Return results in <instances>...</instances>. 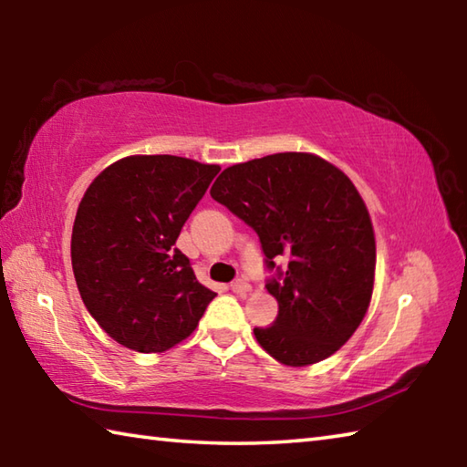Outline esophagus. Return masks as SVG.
I'll return each mask as SVG.
<instances>
[{"label": "esophagus", "mask_w": 467, "mask_h": 467, "mask_svg": "<svg viewBox=\"0 0 467 467\" xmlns=\"http://www.w3.org/2000/svg\"><path fill=\"white\" fill-rule=\"evenodd\" d=\"M231 290L236 292V295H247L251 290V284L247 280H234L231 282Z\"/></svg>", "instance_id": "1"}]
</instances>
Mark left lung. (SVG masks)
<instances>
[{
    "label": "left lung",
    "mask_w": 467,
    "mask_h": 467,
    "mask_svg": "<svg viewBox=\"0 0 467 467\" xmlns=\"http://www.w3.org/2000/svg\"><path fill=\"white\" fill-rule=\"evenodd\" d=\"M210 195L257 233L274 272L265 288L278 317L253 329L259 346L288 367L339 350L368 309L377 262L373 224L352 181L315 154L280 152L224 169Z\"/></svg>",
    "instance_id": "obj_1"
}]
</instances>
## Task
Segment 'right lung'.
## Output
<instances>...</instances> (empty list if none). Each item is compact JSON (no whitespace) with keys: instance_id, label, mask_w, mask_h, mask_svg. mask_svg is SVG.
I'll return each mask as SVG.
<instances>
[{"instance_id":"1","label":"right lung","mask_w":467,"mask_h":467,"mask_svg":"<svg viewBox=\"0 0 467 467\" xmlns=\"http://www.w3.org/2000/svg\"><path fill=\"white\" fill-rule=\"evenodd\" d=\"M218 171L181 156H128L86 189L72 267L86 309L115 342L144 354L169 350L216 296L175 243Z\"/></svg>"}]
</instances>
